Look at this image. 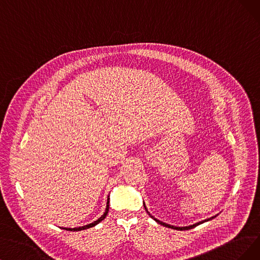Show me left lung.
<instances>
[{
	"mask_svg": "<svg viewBox=\"0 0 260 260\" xmlns=\"http://www.w3.org/2000/svg\"><path fill=\"white\" fill-rule=\"evenodd\" d=\"M143 204H144V208H145V210L147 211V213L150 215V217H152V219L157 222V223H159L160 225H163V226H165V227H169V228H172V230H177V231H188V230H192V228H194V227H196L197 225H200V224H203V223H205V222H208V221H210V220H212V219H214V217L216 216V215H214V216H211L210 219H207V220H204V221H201V222H199V223H195V224H193V225H190V226H184V227H177V226H174V225H170V224H166V223H164V222H162V221H160V220H157L155 219V217H153L149 212H148V210H147V208H146V206H145V203L143 202Z\"/></svg>",
	"mask_w": 260,
	"mask_h": 260,
	"instance_id": "left-lung-1",
	"label": "left lung"
}]
</instances>
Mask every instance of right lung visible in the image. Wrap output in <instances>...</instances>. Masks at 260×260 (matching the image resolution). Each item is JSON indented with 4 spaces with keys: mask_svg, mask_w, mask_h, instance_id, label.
I'll use <instances>...</instances> for the list:
<instances>
[{
    "mask_svg": "<svg viewBox=\"0 0 260 260\" xmlns=\"http://www.w3.org/2000/svg\"><path fill=\"white\" fill-rule=\"evenodd\" d=\"M110 196H108V202H107V207H106V211L105 213H103L99 219L97 221H94L90 224H87V225H84V226H80V227H75V228H68V227H60L63 228V230H66V231H70V232H79V231H84V230H87V228H90V227H94L96 226L97 224H99L101 221H103L106 219V216L108 215V212H109V207H110Z\"/></svg>",
    "mask_w": 260,
    "mask_h": 260,
    "instance_id": "right-lung-1",
    "label": "right lung"
}]
</instances>
